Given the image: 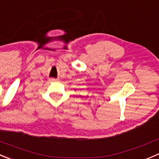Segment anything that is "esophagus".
Segmentation results:
<instances>
[{"mask_svg":"<svg viewBox=\"0 0 159 159\" xmlns=\"http://www.w3.org/2000/svg\"><path fill=\"white\" fill-rule=\"evenodd\" d=\"M57 79H55V78H51V79H49V81L50 82H56L57 81Z\"/></svg>","mask_w":159,"mask_h":159,"instance_id":"1","label":"esophagus"}]
</instances>
